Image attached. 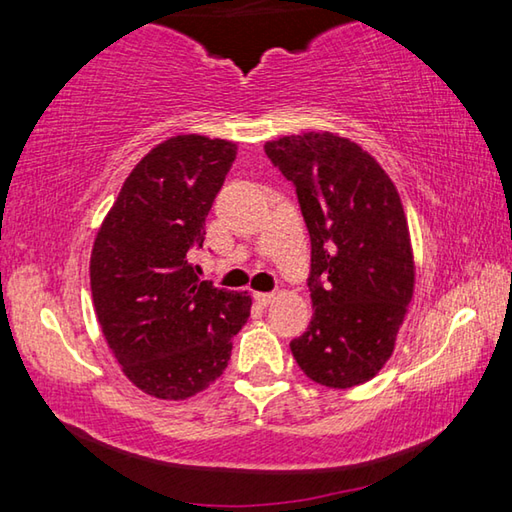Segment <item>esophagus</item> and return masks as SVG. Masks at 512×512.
Returning a JSON list of instances; mask_svg holds the SVG:
<instances>
[{
    "label": "esophagus",
    "mask_w": 512,
    "mask_h": 512,
    "mask_svg": "<svg viewBox=\"0 0 512 512\" xmlns=\"http://www.w3.org/2000/svg\"><path fill=\"white\" fill-rule=\"evenodd\" d=\"M255 300H257L259 305H262V307H266V305H271V302L275 300V293H264V291H257V293H255Z\"/></svg>",
    "instance_id": "obj_1"
}]
</instances>
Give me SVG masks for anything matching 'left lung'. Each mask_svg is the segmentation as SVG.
Wrapping results in <instances>:
<instances>
[{"label": "left lung", "instance_id": "left-lung-1", "mask_svg": "<svg viewBox=\"0 0 512 512\" xmlns=\"http://www.w3.org/2000/svg\"><path fill=\"white\" fill-rule=\"evenodd\" d=\"M296 185L311 239V323L291 341L316 384H366L391 359L413 298L415 262L397 187L357 142L336 133L284 135L264 144Z\"/></svg>", "mask_w": 512, "mask_h": 512}]
</instances>
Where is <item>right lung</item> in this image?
Segmentation results:
<instances>
[{"mask_svg":"<svg viewBox=\"0 0 512 512\" xmlns=\"http://www.w3.org/2000/svg\"><path fill=\"white\" fill-rule=\"evenodd\" d=\"M237 158V144L176 135L135 164L90 257L101 332L124 375L158 400H187L223 375L253 298L201 282L189 248Z\"/></svg>","mask_w":512,"mask_h":512,"instance_id":"obj_1","label":"right lung"}]
</instances>
